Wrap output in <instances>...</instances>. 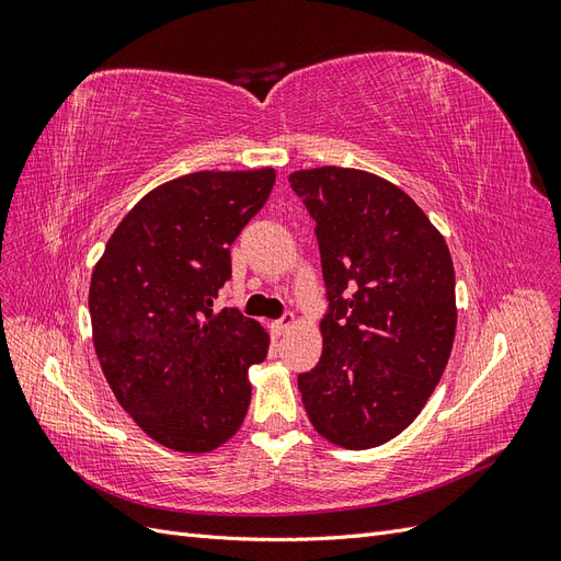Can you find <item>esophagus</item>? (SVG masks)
<instances>
[{
  "mask_svg": "<svg viewBox=\"0 0 561 561\" xmlns=\"http://www.w3.org/2000/svg\"><path fill=\"white\" fill-rule=\"evenodd\" d=\"M293 325H295V316H293V313H287L285 318L271 322V334H274V336H283V334H285L287 330H290Z\"/></svg>",
  "mask_w": 561,
  "mask_h": 561,
  "instance_id": "obj_1",
  "label": "esophagus"
}]
</instances>
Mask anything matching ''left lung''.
I'll use <instances>...</instances> for the list:
<instances>
[{
	"mask_svg": "<svg viewBox=\"0 0 561 561\" xmlns=\"http://www.w3.org/2000/svg\"><path fill=\"white\" fill-rule=\"evenodd\" d=\"M316 219L330 313L322 355L299 375L311 426L371 449L419 416L449 363L456 290L449 248L400 186L358 168L290 173Z\"/></svg>",
	"mask_w": 561,
	"mask_h": 561,
	"instance_id": "8db88e82",
	"label": "left lung"
}]
</instances>
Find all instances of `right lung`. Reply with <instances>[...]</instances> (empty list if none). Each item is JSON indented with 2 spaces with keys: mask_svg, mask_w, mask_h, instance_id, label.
I'll return each instance as SVG.
<instances>
[{
  "mask_svg": "<svg viewBox=\"0 0 561 561\" xmlns=\"http://www.w3.org/2000/svg\"><path fill=\"white\" fill-rule=\"evenodd\" d=\"M274 182V168L168 180L126 213L93 266L100 367L118 404L168 449L213 451L245 419L248 369L266 358L268 332L213 304L231 276V243Z\"/></svg>",
  "mask_w": 561,
  "mask_h": 561,
  "instance_id": "1",
  "label": "right lung"
}]
</instances>
